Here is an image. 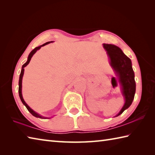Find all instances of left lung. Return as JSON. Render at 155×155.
<instances>
[{"label":"left lung","instance_id":"left-lung-1","mask_svg":"<svg viewBox=\"0 0 155 155\" xmlns=\"http://www.w3.org/2000/svg\"><path fill=\"white\" fill-rule=\"evenodd\" d=\"M103 47L107 51L112 67L117 73L125 98V103L120 113L117 115V117L123 113L133 103L136 91L134 73L130 59L123 53L119 47L108 44H103Z\"/></svg>","mask_w":155,"mask_h":155}]
</instances>
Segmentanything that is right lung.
I'll list each match as a JSON object with an SVG mask.
<instances>
[{
    "instance_id": "add662e5",
    "label": "right lung",
    "mask_w": 155,
    "mask_h": 155,
    "mask_svg": "<svg viewBox=\"0 0 155 155\" xmlns=\"http://www.w3.org/2000/svg\"><path fill=\"white\" fill-rule=\"evenodd\" d=\"M52 42V41H51ZM51 42H46V43H45V44H43L42 45H41V46H40V47H36L35 49H33V50H32L31 52V53L29 54V55H28V60H27V62H26V63H25L24 64L22 65V70H21V74H20V78H19V83H18V85H19V87H18V93H19V97H20V98H21V101H22V103H23V104L24 105H25V107H27V110L30 112V113L33 115L34 117H37V118H47V117H41V116H40V115H39L38 114H37V113H35V112L34 111V110H32L31 108L29 107L28 105H27V104L25 103V101H24V99H23V98H22V77H23V74H24V71H25V67H26V66H27L29 62H30V61H31V58H32V56H33V54L35 53L36 52H37L38 50H39V49H40L41 48V47H43V46H45V45H47V44H48V43H50Z\"/></svg>"
}]
</instances>
